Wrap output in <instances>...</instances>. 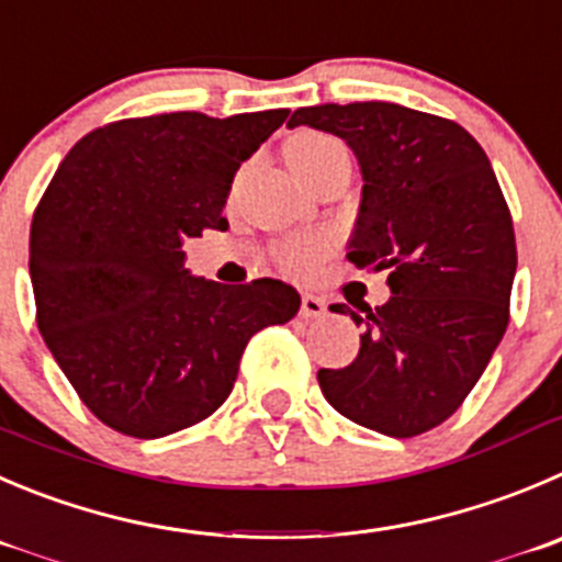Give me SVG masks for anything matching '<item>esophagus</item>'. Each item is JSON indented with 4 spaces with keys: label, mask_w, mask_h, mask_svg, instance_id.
Returning a JSON list of instances; mask_svg holds the SVG:
<instances>
[{
    "label": "esophagus",
    "mask_w": 562,
    "mask_h": 562,
    "mask_svg": "<svg viewBox=\"0 0 562 562\" xmlns=\"http://www.w3.org/2000/svg\"><path fill=\"white\" fill-rule=\"evenodd\" d=\"M301 314H303V317H323V314H325V301H323V297L312 295V292H303Z\"/></svg>",
    "instance_id": "obj_1"
}]
</instances>
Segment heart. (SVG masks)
<instances>
[{"instance_id":"1","label":"heart","mask_w":562,"mask_h":562,"mask_svg":"<svg viewBox=\"0 0 562 562\" xmlns=\"http://www.w3.org/2000/svg\"><path fill=\"white\" fill-rule=\"evenodd\" d=\"M341 143L334 140V137L323 135V132H297L286 140L284 146V157L290 162V168L295 170V176H301L303 170H308L312 165H317L319 159L325 157L328 151L339 148ZM323 250V243L319 239H308V237H295L286 239L276 248V259L281 267H290V270H297V267H306L314 256Z\"/></svg>"}]
</instances>
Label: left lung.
Segmentation results:
<instances>
[{
  "label": "left lung",
  "mask_w": 562,
  "mask_h": 562,
  "mask_svg": "<svg viewBox=\"0 0 562 562\" xmlns=\"http://www.w3.org/2000/svg\"><path fill=\"white\" fill-rule=\"evenodd\" d=\"M330 132L364 176L347 259L389 270L383 306L330 312L361 325L345 370H319L341 416L392 438L450 419L507 328L516 234L494 168L463 126L392 101L301 106L295 126Z\"/></svg>",
  "instance_id": "1"
}]
</instances>
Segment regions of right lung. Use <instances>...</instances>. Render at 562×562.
<instances>
[{
	"label": "right lung",
	"instance_id": "obj_1",
	"mask_svg": "<svg viewBox=\"0 0 562 562\" xmlns=\"http://www.w3.org/2000/svg\"><path fill=\"white\" fill-rule=\"evenodd\" d=\"M290 110L165 112L85 135L30 228L37 328L79 400L112 430L162 438L215 414L250 336L301 308L276 278L190 276L184 239L223 217L239 165Z\"/></svg>",
	"mask_w": 562,
	"mask_h": 562
}]
</instances>
